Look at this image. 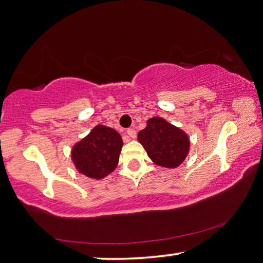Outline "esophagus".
<instances>
[{
    "instance_id": "obj_1",
    "label": "esophagus",
    "mask_w": 263,
    "mask_h": 263,
    "mask_svg": "<svg viewBox=\"0 0 263 263\" xmlns=\"http://www.w3.org/2000/svg\"><path fill=\"white\" fill-rule=\"evenodd\" d=\"M127 134H128L129 137H130V139H135V137H136V132H135V129H133V128L128 129Z\"/></svg>"
}]
</instances>
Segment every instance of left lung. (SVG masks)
Returning a JSON list of instances; mask_svg holds the SVG:
<instances>
[{
  "label": "left lung",
  "instance_id": "left-lung-1",
  "mask_svg": "<svg viewBox=\"0 0 263 263\" xmlns=\"http://www.w3.org/2000/svg\"><path fill=\"white\" fill-rule=\"evenodd\" d=\"M137 140L153 163L165 168L180 166L191 150L187 133L160 117L150 118Z\"/></svg>",
  "mask_w": 263,
  "mask_h": 263
}]
</instances>
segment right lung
<instances>
[{
    "instance_id": "1",
    "label": "right lung",
    "mask_w": 263,
    "mask_h": 263,
    "mask_svg": "<svg viewBox=\"0 0 263 263\" xmlns=\"http://www.w3.org/2000/svg\"><path fill=\"white\" fill-rule=\"evenodd\" d=\"M122 145L121 135L115 129L97 124L89 134L73 144L71 160L78 173L100 180L118 166Z\"/></svg>"
}]
</instances>
